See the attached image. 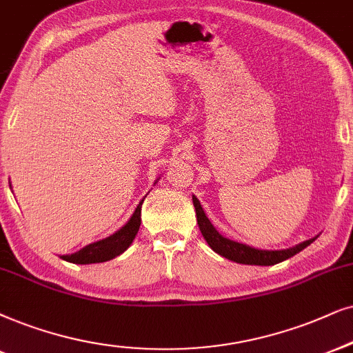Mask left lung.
<instances>
[{
	"label": "left lung",
	"instance_id": "left-lung-1",
	"mask_svg": "<svg viewBox=\"0 0 353 353\" xmlns=\"http://www.w3.org/2000/svg\"><path fill=\"white\" fill-rule=\"evenodd\" d=\"M192 202H194L195 213H197V225L200 228V233L208 243V246L213 249L220 256L230 259V261L238 262V264H246V265H274L279 262L287 261V259L293 257L295 254L303 251L306 246H310L313 239L303 241V243L296 244V246L288 248V249H276V251H269V249H257L248 244L238 243V241L228 239L225 236L220 234L216 231L215 226L212 225V221L208 220V216L205 215L202 205H200L199 199L195 195H192Z\"/></svg>",
	"mask_w": 353,
	"mask_h": 353
}]
</instances>
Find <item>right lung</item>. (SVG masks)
Listing matches in <instances>:
<instances>
[{
  "mask_svg": "<svg viewBox=\"0 0 353 353\" xmlns=\"http://www.w3.org/2000/svg\"><path fill=\"white\" fill-rule=\"evenodd\" d=\"M143 200L137 205L135 212H133L130 220L125 223L119 231H115L114 234L107 236V238L101 241H96V243L88 244V246L79 249L78 252L66 254V256H60V257L66 262H71V264L86 265V264H99V262L110 261V259L120 256V254L125 252L128 248H130V244L133 243V239H135L138 230H140L141 205H143Z\"/></svg>",
  "mask_w": 353,
  "mask_h": 353,
  "instance_id": "1",
  "label": "right lung"
}]
</instances>
